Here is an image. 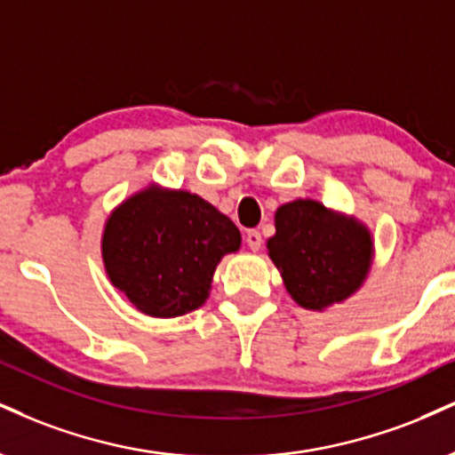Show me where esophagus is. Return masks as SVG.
I'll return each mask as SVG.
<instances>
[{
    "label": "esophagus",
    "instance_id": "obj_1",
    "mask_svg": "<svg viewBox=\"0 0 455 455\" xmlns=\"http://www.w3.org/2000/svg\"><path fill=\"white\" fill-rule=\"evenodd\" d=\"M245 243H248V248L251 251H259L260 245H262V237L259 231H248V235H245Z\"/></svg>",
    "mask_w": 455,
    "mask_h": 455
}]
</instances>
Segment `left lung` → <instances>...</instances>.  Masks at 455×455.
Here are the masks:
<instances>
[{"mask_svg":"<svg viewBox=\"0 0 455 455\" xmlns=\"http://www.w3.org/2000/svg\"><path fill=\"white\" fill-rule=\"evenodd\" d=\"M267 251L294 303L326 311L364 286L373 269L375 239L355 216L315 199H294L277 207Z\"/></svg>","mask_w":455,"mask_h":455,"instance_id":"obj_1","label":"left lung"}]
</instances>
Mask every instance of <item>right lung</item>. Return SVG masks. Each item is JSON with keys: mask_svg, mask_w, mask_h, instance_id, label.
I'll use <instances>...</instances> for the list:
<instances>
[{"mask_svg": "<svg viewBox=\"0 0 455 455\" xmlns=\"http://www.w3.org/2000/svg\"><path fill=\"white\" fill-rule=\"evenodd\" d=\"M242 248L228 216L199 195L150 182L109 212L101 260L109 283L150 317H178L210 299L222 256Z\"/></svg>", "mask_w": 455, "mask_h": 455, "instance_id": "add662e5", "label": "right lung"}]
</instances>
